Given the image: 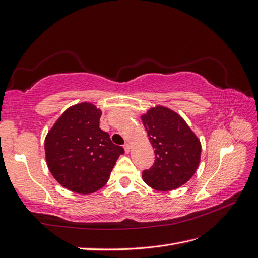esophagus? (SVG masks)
Instances as JSON below:
<instances>
[{
  "label": "esophagus",
  "instance_id": "1",
  "mask_svg": "<svg viewBox=\"0 0 258 258\" xmlns=\"http://www.w3.org/2000/svg\"><path fill=\"white\" fill-rule=\"evenodd\" d=\"M124 149H125V153H130V151H131V145L130 144H125L124 145Z\"/></svg>",
  "mask_w": 258,
  "mask_h": 258
}]
</instances>
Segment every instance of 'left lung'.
Returning <instances> with one entry per match:
<instances>
[{"mask_svg":"<svg viewBox=\"0 0 258 258\" xmlns=\"http://www.w3.org/2000/svg\"><path fill=\"white\" fill-rule=\"evenodd\" d=\"M141 118L155 148L154 165L143 171V180L158 191L181 187L199 166V139L178 113L166 106L152 107Z\"/></svg>","mask_w":258,"mask_h":258,"instance_id":"8db88e82","label":"left lung"}]
</instances>
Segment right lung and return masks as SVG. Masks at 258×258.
I'll list each match as a JSON object with an SVG mask.
<instances>
[{
	"mask_svg": "<svg viewBox=\"0 0 258 258\" xmlns=\"http://www.w3.org/2000/svg\"><path fill=\"white\" fill-rule=\"evenodd\" d=\"M102 111L89 102L68 107L48 132V169L62 187L80 195L93 194L107 182L121 146L99 127Z\"/></svg>",
	"mask_w": 258,
	"mask_h": 258,
	"instance_id": "add662e5",
	"label": "right lung"
}]
</instances>
